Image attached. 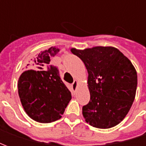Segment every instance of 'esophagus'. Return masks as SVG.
Instances as JSON below:
<instances>
[{
  "instance_id": "1",
  "label": "esophagus",
  "mask_w": 146,
  "mask_h": 146,
  "mask_svg": "<svg viewBox=\"0 0 146 146\" xmlns=\"http://www.w3.org/2000/svg\"><path fill=\"white\" fill-rule=\"evenodd\" d=\"M77 84H77V81H76V80H74V82L73 83V84L71 85V87H72V91H73V94H75V93H76Z\"/></svg>"
}]
</instances>
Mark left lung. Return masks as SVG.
<instances>
[{
    "label": "left lung",
    "mask_w": 146,
    "mask_h": 146,
    "mask_svg": "<svg viewBox=\"0 0 146 146\" xmlns=\"http://www.w3.org/2000/svg\"><path fill=\"white\" fill-rule=\"evenodd\" d=\"M88 73L90 101L82 109L86 122L107 129L122 121L135 100L138 76L131 61L113 47L72 48Z\"/></svg>",
    "instance_id": "obj_1"
}]
</instances>
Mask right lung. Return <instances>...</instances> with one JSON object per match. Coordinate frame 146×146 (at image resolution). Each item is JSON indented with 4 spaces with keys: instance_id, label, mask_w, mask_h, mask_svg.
I'll return each mask as SVG.
<instances>
[{
    "instance_id": "add662e5",
    "label": "right lung",
    "mask_w": 146,
    "mask_h": 146,
    "mask_svg": "<svg viewBox=\"0 0 146 146\" xmlns=\"http://www.w3.org/2000/svg\"><path fill=\"white\" fill-rule=\"evenodd\" d=\"M58 51V48L51 47L36 54L33 62L35 70L25 71L19 79L22 105L27 115L39 123L60 119L72 98L58 68L50 65L51 58Z\"/></svg>"
}]
</instances>
